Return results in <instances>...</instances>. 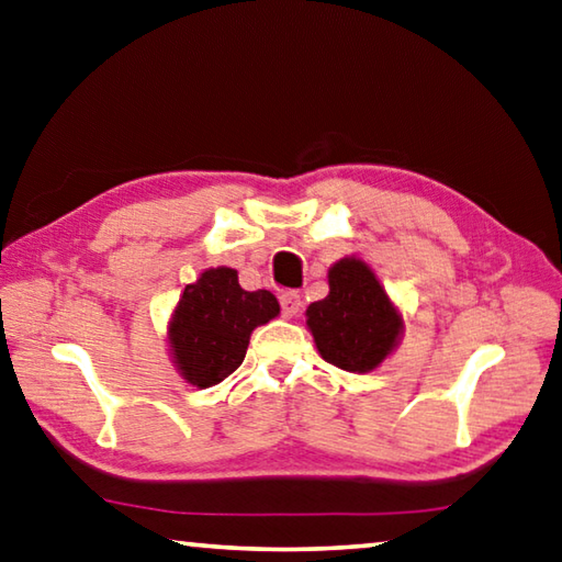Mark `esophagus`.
Returning <instances> with one entry per match:
<instances>
[{"label": "esophagus", "mask_w": 562, "mask_h": 562, "mask_svg": "<svg viewBox=\"0 0 562 562\" xmlns=\"http://www.w3.org/2000/svg\"><path fill=\"white\" fill-rule=\"evenodd\" d=\"M280 307H282V314L288 316V319H292V316H297V312H300V307H302L300 294H294V292H284L282 297H280Z\"/></svg>", "instance_id": "1"}]
</instances>
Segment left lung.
Wrapping results in <instances>:
<instances>
[{"mask_svg": "<svg viewBox=\"0 0 562 562\" xmlns=\"http://www.w3.org/2000/svg\"><path fill=\"white\" fill-rule=\"evenodd\" d=\"M307 326L322 359L351 373L379 369L403 336L401 312L353 255L329 268V294L310 304Z\"/></svg>", "mask_w": 562, "mask_h": 562, "instance_id": "left-lung-1", "label": "left lung"}]
</instances>
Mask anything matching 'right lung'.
I'll return each mask as SVG.
<instances>
[{
  "label": "right lung",
  "instance_id": "1",
  "mask_svg": "<svg viewBox=\"0 0 562 562\" xmlns=\"http://www.w3.org/2000/svg\"><path fill=\"white\" fill-rule=\"evenodd\" d=\"M280 314L268 290L248 292L233 268H209L187 284L167 326L169 353L183 381L211 387L246 359L255 326Z\"/></svg>",
  "mask_w": 562,
  "mask_h": 562
}]
</instances>
